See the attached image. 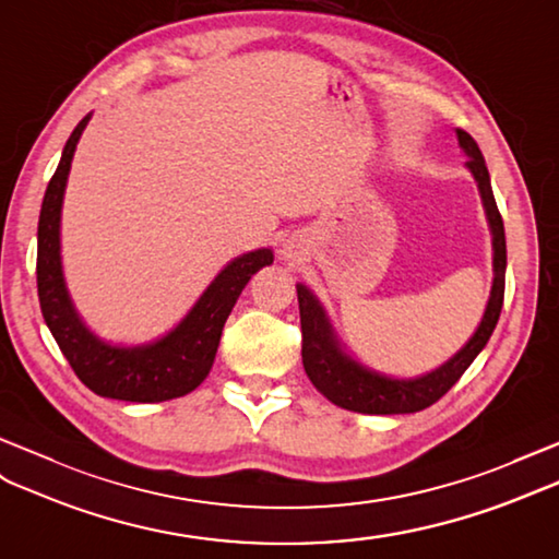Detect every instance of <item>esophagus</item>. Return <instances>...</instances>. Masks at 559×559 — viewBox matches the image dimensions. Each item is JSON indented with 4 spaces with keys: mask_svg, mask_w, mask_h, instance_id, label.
I'll use <instances>...</instances> for the list:
<instances>
[{
    "mask_svg": "<svg viewBox=\"0 0 559 559\" xmlns=\"http://www.w3.org/2000/svg\"><path fill=\"white\" fill-rule=\"evenodd\" d=\"M282 255H284V258H294V255H296V243H294V241L284 243V247H282Z\"/></svg>",
    "mask_w": 559,
    "mask_h": 559,
    "instance_id": "obj_1",
    "label": "esophagus"
}]
</instances>
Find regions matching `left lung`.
<instances>
[{
    "label": "left lung",
    "mask_w": 559,
    "mask_h": 559,
    "mask_svg": "<svg viewBox=\"0 0 559 559\" xmlns=\"http://www.w3.org/2000/svg\"><path fill=\"white\" fill-rule=\"evenodd\" d=\"M457 142L462 146V152L469 158L467 168L472 170L476 185H479V194L493 235V287L491 296H488L484 318L469 342L462 346L451 360L437 367V370L415 379H393L386 374H379L370 370V367H365L358 360L346 356L336 342L332 324L326 320L318 298L312 296L304 284H296L298 310H301V356L306 374L310 377V382L316 384L322 396L330 399L338 407H346V411L362 415H403L425 411V407L437 403L443 393H448V389L465 374L467 367L474 362L476 356H479L481 348L488 344V338H491L496 330L502 308V296H506V227H502V217L496 206L491 177H488L481 148L476 146L472 134H467L465 130H457Z\"/></svg>",
    "instance_id": "left-lung-1"
}]
</instances>
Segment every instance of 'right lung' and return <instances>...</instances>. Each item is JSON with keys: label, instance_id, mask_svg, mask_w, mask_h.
<instances>
[{"label": "right lung", "instance_id": "right-lung-1", "mask_svg": "<svg viewBox=\"0 0 559 559\" xmlns=\"http://www.w3.org/2000/svg\"><path fill=\"white\" fill-rule=\"evenodd\" d=\"M92 114L68 138L57 173L47 185L37 223V296L45 322L66 360L90 391L104 399L160 403L194 391L209 377L217 344L241 289L272 263L270 249L249 251L227 263L194 308L166 336L144 346H111L94 336L73 308L61 270V206L80 134Z\"/></svg>", "mask_w": 559, "mask_h": 559}]
</instances>
